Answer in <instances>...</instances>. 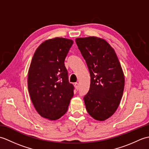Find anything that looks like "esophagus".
<instances>
[{"mask_svg":"<svg viewBox=\"0 0 149 149\" xmlns=\"http://www.w3.org/2000/svg\"><path fill=\"white\" fill-rule=\"evenodd\" d=\"M74 86L75 88V89H76L77 90H79V84L77 83H74Z\"/></svg>","mask_w":149,"mask_h":149,"instance_id":"1","label":"esophagus"}]
</instances>
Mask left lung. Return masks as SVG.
Instances as JSON below:
<instances>
[{"mask_svg": "<svg viewBox=\"0 0 149 149\" xmlns=\"http://www.w3.org/2000/svg\"><path fill=\"white\" fill-rule=\"evenodd\" d=\"M86 61L91 82L84 97L86 109L94 119L104 121L118 107L124 89L125 78L115 50L106 40L95 36L75 39Z\"/></svg>", "mask_w": 149, "mask_h": 149, "instance_id": "8db88e82", "label": "left lung"}]
</instances>
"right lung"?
<instances>
[{
    "instance_id": "right-lung-1",
    "label": "right lung",
    "mask_w": 149,
    "mask_h": 149,
    "mask_svg": "<svg viewBox=\"0 0 149 149\" xmlns=\"http://www.w3.org/2000/svg\"><path fill=\"white\" fill-rule=\"evenodd\" d=\"M74 42L64 38L46 40L34 54L28 72V90L41 116L56 120L64 115L74 96L65 59Z\"/></svg>"
}]
</instances>
